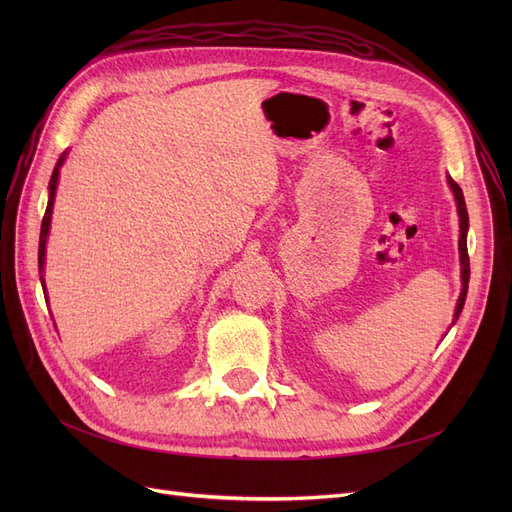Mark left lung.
Returning <instances> with one entry per match:
<instances>
[{"label":"left lung","instance_id":"8db88e82","mask_svg":"<svg viewBox=\"0 0 512 512\" xmlns=\"http://www.w3.org/2000/svg\"><path fill=\"white\" fill-rule=\"evenodd\" d=\"M448 185H451V190L455 194L457 200V211H459V254H461V294H459V301L455 307V320L459 318L463 303H466V294H468V282H470V256H468V209H466V200H463V192L459 185L448 177ZM453 320V324H455Z\"/></svg>","mask_w":512,"mask_h":512}]
</instances>
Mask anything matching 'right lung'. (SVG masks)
<instances>
[{"instance_id":"add662e5","label":"right lung","mask_w":512,"mask_h":512,"mask_svg":"<svg viewBox=\"0 0 512 512\" xmlns=\"http://www.w3.org/2000/svg\"><path fill=\"white\" fill-rule=\"evenodd\" d=\"M64 164V156L59 158L53 175H51V183H49V205H46L44 218H42V228H40V245H38V269L42 271L44 267V250H46V235H49V226H51V213H53V203H55V190H57V177H59V166ZM42 280V277H40ZM44 286V280H42Z\"/></svg>"}]
</instances>
